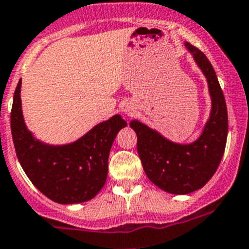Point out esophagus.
Listing matches in <instances>:
<instances>
[{
  "mask_svg": "<svg viewBox=\"0 0 249 249\" xmlns=\"http://www.w3.org/2000/svg\"><path fill=\"white\" fill-rule=\"evenodd\" d=\"M123 111H124V113H126L127 116H129V115H132V112H133V108H132V106L127 105Z\"/></svg>",
  "mask_w": 249,
  "mask_h": 249,
  "instance_id": "obj_1",
  "label": "esophagus"
}]
</instances>
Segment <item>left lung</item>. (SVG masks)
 <instances>
[{
	"instance_id": "8db88e82",
	"label": "left lung",
	"mask_w": 249,
	"mask_h": 249,
	"mask_svg": "<svg viewBox=\"0 0 249 249\" xmlns=\"http://www.w3.org/2000/svg\"><path fill=\"white\" fill-rule=\"evenodd\" d=\"M194 60L207 77L212 96V113L199 139L192 144L167 141L138 121L131 128L137 133V149L148 178L162 191L188 194L202 188L219 167L226 146L229 120L224 93L207 56L186 42Z\"/></svg>"
}]
</instances>
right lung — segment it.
I'll list each match as a JSON object with an SVG mask.
<instances>
[{
	"instance_id": "add662e5",
	"label": "right lung",
	"mask_w": 249,
	"mask_h": 249,
	"mask_svg": "<svg viewBox=\"0 0 249 249\" xmlns=\"http://www.w3.org/2000/svg\"><path fill=\"white\" fill-rule=\"evenodd\" d=\"M18 82L11 111V131L17 158L35 187L60 204L90 200L107 177V160L116 134L127 122L116 115L99 123L72 144L46 145L34 139L25 127Z\"/></svg>"
}]
</instances>
